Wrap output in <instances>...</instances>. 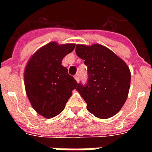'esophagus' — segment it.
Returning a JSON list of instances; mask_svg holds the SVG:
<instances>
[{
	"label": "esophagus",
	"mask_w": 152,
	"mask_h": 152,
	"mask_svg": "<svg viewBox=\"0 0 152 152\" xmlns=\"http://www.w3.org/2000/svg\"><path fill=\"white\" fill-rule=\"evenodd\" d=\"M74 77H75V79H76V81H77V82H79V80H80V74H78V73H77V74H76V75H75V76H74Z\"/></svg>",
	"instance_id": "1"
}]
</instances>
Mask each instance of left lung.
I'll use <instances>...</instances> for the list:
<instances>
[{
    "instance_id": "1",
    "label": "left lung",
    "mask_w": 152,
    "mask_h": 152,
    "mask_svg": "<svg viewBox=\"0 0 152 152\" xmlns=\"http://www.w3.org/2000/svg\"><path fill=\"white\" fill-rule=\"evenodd\" d=\"M76 53L87 66V83H79L76 88L87 103V110L101 119L112 117L127 99L131 77L129 66L101 45H77Z\"/></svg>"
}]
</instances>
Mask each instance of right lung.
<instances>
[{
    "label": "right lung",
    "instance_id": "obj_1",
    "mask_svg": "<svg viewBox=\"0 0 152 152\" xmlns=\"http://www.w3.org/2000/svg\"><path fill=\"white\" fill-rule=\"evenodd\" d=\"M75 49L74 44H47L28 61L24 72L26 93L32 107L44 117L52 118L63 112L77 87L62 61Z\"/></svg>",
    "mask_w": 152,
    "mask_h": 152
}]
</instances>
